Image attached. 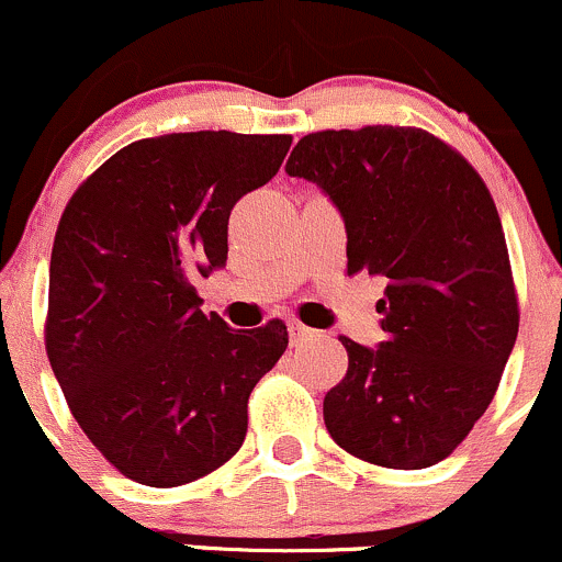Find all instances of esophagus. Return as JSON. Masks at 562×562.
<instances>
[{"label": "esophagus", "instance_id": "34e87169", "mask_svg": "<svg viewBox=\"0 0 562 562\" xmlns=\"http://www.w3.org/2000/svg\"><path fill=\"white\" fill-rule=\"evenodd\" d=\"M288 330H291V341H293V345H299V341H306V339H312V336H317L315 328L304 326V323H299V321L288 323Z\"/></svg>", "mask_w": 562, "mask_h": 562}]
</instances>
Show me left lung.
Wrapping results in <instances>:
<instances>
[{
    "label": "left lung",
    "instance_id": "left-lung-1",
    "mask_svg": "<svg viewBox=\"0 0 562 562\" xmlns=\"http://www.w3.org/2000/svg\"><path fill=\"white\" fill-rule=\"evenodd\" d=\"M285 172L317 182L347 228V274L385 277L376 350L339 336L347 374L323 401L328 434L366 463L428 469L450 458L498 390L519 304L487 186L417 126L326 128Z\"/></svg>",
    "mask_w": 562,
    "mask_h": 562
}]
</instances>
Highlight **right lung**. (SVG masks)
Returning <instances> with one entry per match:
<instances>
[{"label": "right lung", "mask_w": 562, "mask_h": 562, "mask_svg": "<svg viewBox=\"0 0 562 562\" xmlns=\"http://www.w3.org/2000/svg\"><path fill=\"white\" fill-rule=\"evenodd\" d=\"M291 134L137 139L80 182L58 221L45 350L82 434L128 480L177 487L221 469L288 326L236 330L193 280L228 258V215L266 186Z\"/></svg>", "instance_id": "obj_1"}]
</instances>
